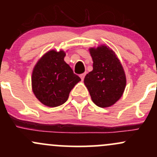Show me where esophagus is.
Wrapping results in <instances>:
<instances>
[{"label":"esophagus","mask_w":157,"mask_h":157,"mask_svg":"<svg viewBox=\"0 0 157 157\" xmlns=\"http://www.w3.org/2000/svg\"><path fill=\"white\" fill-rule=\"evenodd\" d=\"M85 75H86V73H82V74H81V75H80V77L81 80H82L84 79Z\"/></svg>","instance_id":"esophagus-1"}]
</instances>
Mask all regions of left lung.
Returning a JSON list of instances; mask_svg holds the SVG:
<instances>
[{
	"label": "left lung",
	"mask_w": 157,
	"mask_h": 157,
	"mask_svg": "<svg viewBox=\"0 0 157 157\" xmlns=\"http://www.w3.org/2000/svg\"><path fill=\"white\" fill-rule=\"evenodd\" d=\"M93 70L86 75L84 84L91 100L100 108L113 105L121 98L126 86L124 68L115 52L102 44L89 48Z\"/></svg>",
	"instance_id": "left-lung-1"
}]
</instances>
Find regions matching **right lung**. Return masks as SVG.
I'll return each mask as SVG.
<instances>
[{
	"label": "right lung",
	"instance_id": "add662e5",
	"mask_svg": "<svg viewBox=\"0 0 157 157\" xmlns=\"http://www.w3.org/2000/svg\"><path fill=\"white\" fill-rule=\"evenodd\" d=\"M66 52L52 49L39 59L32 71V89L36 98L48 107L61 105L81 80L64 61Z\"/></svg>",
	"mask_w": 157,
	"mask_h": 157
}]
</instances>
